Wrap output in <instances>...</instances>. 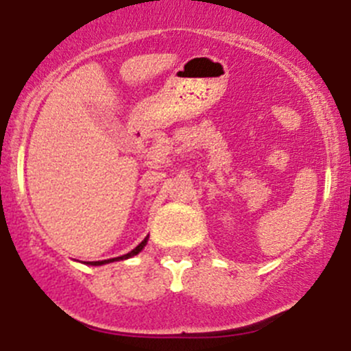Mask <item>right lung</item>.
<instances>
[{
	"mask_svg": "<svg viewBox=\"0 0 351 351\" xmlns=\"http://www.w3.org/2000/svg\"><path fill=\"white\" fill-rule=\"evenodd\" d=\"M145 244H147V237L143 239L142 242H140L138 245H136L135 250L133 251H130V253L128 254H123V256H119V258H112V260H101V261H88V265H106V263H112V261H119V260H128V258H131V256H135V254H138L140 251L143 250V247H145Z\"/></svg>",
	"mask_w": 351,
	"mask_h": 351,
	"instance_id": "right-lung-1",
	"label": "right lung"
}]
</instances>
